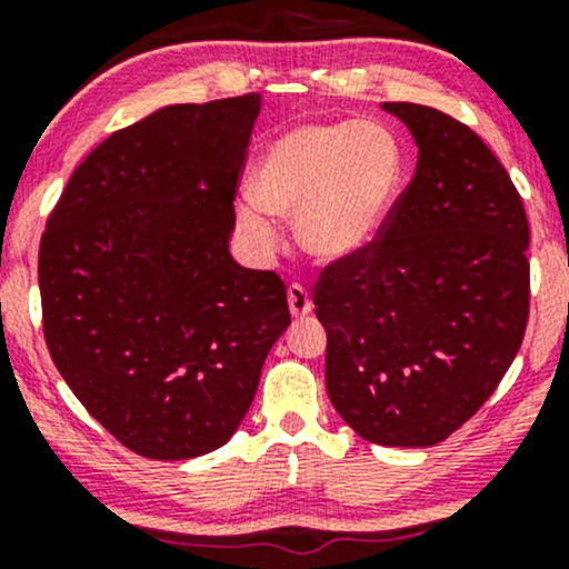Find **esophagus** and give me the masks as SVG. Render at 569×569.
I'll list each match as a JSON object with an SVG mask.
<instances>
[{"mask_svg": "<svg viewBox=\"0 0 569 569\" xmlns=\"http://www.w3.org/2000/svg\"><path fill=\"white\" fill-rule=\"evenodd\" d=\"M286 297H289V310L293 318H305L307 312L312 310V299H310V291L305 289V286L299 283H291L289 291H286Z\"/></svg>", "mask_w": 569, "mask_h": 569, "instance_id": "esophagus-1", "label": "esophagus"}]
</instances>
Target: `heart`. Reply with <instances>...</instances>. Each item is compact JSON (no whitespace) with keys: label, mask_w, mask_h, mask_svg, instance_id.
<instances>
[{"label":"heart","mask_w":569,"mask_h":569,"mask_svg":"<svg viewBox=\"0 0 569 569\" xmlns=\"http://www.w3.org/2000/svg\"><path fill=\"white\" fill-rule=\"evenodd\" d=\"M403 187V149L388 126L371 120L312 122L267 149L251 179L260 202L238 208V224L259 251L278 246L276 217L293 219L310 257L337 262L380 238Z\"/></svg>","instance_id":"b5f03b06"}]
</instances>
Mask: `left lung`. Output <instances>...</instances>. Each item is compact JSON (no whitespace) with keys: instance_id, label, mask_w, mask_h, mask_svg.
Listing matches in <instances>:
<instances>
[{"instance_id":"obj_1","label":"left lung","mask_w":569,"mask_h":569,"mask_svg":"<svg viewBox=\"0 0 569 569\" xmlns=\"http://www.w3.org/2000/svg\"><path fill=\"white\" fill-rule=\"evenodd\" d=\"M382 109L417 143L415 179L380 238L318 278L326 390L361 439L433 447L481 409L521 348L530 224L471 128L420 103Z\"/></svg>"}]
</instances>
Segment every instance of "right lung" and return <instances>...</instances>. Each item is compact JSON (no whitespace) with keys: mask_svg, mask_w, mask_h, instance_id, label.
I'll return each mask as SVG.
<instances>
[{"mask_svg":"<svg viewBox=\"0 0 569 569\" xmlns=\"http://www.w3.org/2000/svg\"><path fill=\"white\" fill-rule=\"evenodd\" d=\"M262 96L173 103L98 143L39 243L44 342L122 447L189 460L230 441L289 329L286 286L230 257Z\"/></svg>","mask_w":569,"mask_h":569,"instance_id":"right-lung-1","label":"right lung"}]
</instances>
